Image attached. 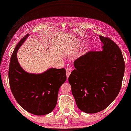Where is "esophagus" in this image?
I'll list each match as a JSON object with an SVG mask.
<instances>
[{
	"label": "esophagus",
	"instance_id": "obj_1",
	"mask_svg": "<svg viewBox=\"0 0 131 131\" xmlns=\"http://www.w3.org/2000/svg\"><path fill=\"white\" fill-rule=\"evenodd\" d=\"M71 72H72V69H71V68H70V67H67L66 68V74H67V79H68Z\"/></svg>",
	"mask_w": 131,
	"mask_h": 131
}]
</instances>
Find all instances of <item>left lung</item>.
Here are the masks:
<instances>
[{"instance_id":"left-lung-1","label":"left lung","mask_w":131,"mask_h":131,"mask_svg":"<svg viewBox=\"0 0 131 131\" xmlns=\"http://www.w3.org/2000/svg\"><path fill=\"white\" fill-rule=\"evenodd\" d=\"M102 51H89L74 62L68 81L78 108L88 114L106 108L119 93L125 72L122 52L110 39L100 35Z\"/></svg>"}]
</instances>
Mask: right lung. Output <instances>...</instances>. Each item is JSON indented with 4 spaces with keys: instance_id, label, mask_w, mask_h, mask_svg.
<instances>
[{
    "instance_id": "add662e5",
    "label": "right lung",
    "mask_w": 131,
    "mask_h": 131,
    "mask_svg": "<svg viewBox=\"0 0 131 131\" xmlns=\"http://www.w3.org/2000/svg\"><path fill=\"white\" fill-rule=\"evenodd\" d=\"M29 34L16 46L10 59L9 80L11 92L19 105L36 115L50 113L57 102L58 91L66 79L64 68H50L40 74L28 73L22 69L17 52Z\"/></svg>"
}]
</instances>
